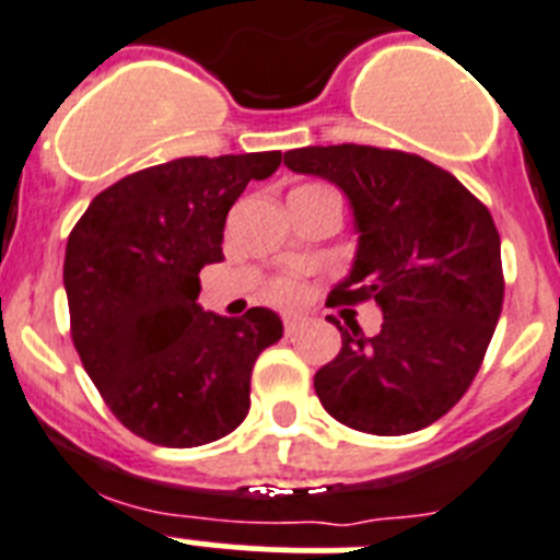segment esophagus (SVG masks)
Wrapping results in <instances>:
<instances>
[{
  "label": "esophagus",
  "mask_w": 560,
  "mask_h": 560,
  "mask_svg": "<svg viewBox=\"0 0 560 560\" xmlns=\"http://www.w3.org/2000/svg\"><path fill=\"white\" fill-rule=\"evenodd\" d=\"M304 323H306V317H301V315H287V317H284V331H287V337H292V334L301 331V328H304Z\"/></svg>",
  "instance_id": "obj_1"
}]
</instances>
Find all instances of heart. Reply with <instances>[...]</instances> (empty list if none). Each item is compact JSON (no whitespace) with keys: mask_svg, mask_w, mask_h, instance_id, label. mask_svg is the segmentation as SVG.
I'll use <instances>...</instances> for the list:
<instances>
[{"mask_svg":"<svg viewBox=\"0 0 560 560\" xmlns=\"http://www.w3.org/2000/svg\"><path fill=\"white\" fill-rule=\"evenodd\" d=\"M292 295H295V287H292L290 281H279V284L273 287V298H279V301H290Z\"/></svg>","mask_w":560,"mask_h":560,"instance_id":"1","label":"heart"}]
</instances>
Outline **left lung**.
Masks as SVG:
<instances>
[{
	"mask_svg": "<svg viewBox=\"0 0 560 560\" xmlns=\"http://www.w3.org/2000/svg\"><path fill=\"white\" fill-rule=\"evenodd\" d=\"M295 174L345 192L359 234L351 273L328 304L375 301L381 331L339 326L337 359L315 373L323 409L375 436L420 431L472 384L503 310L500 234L489 209L453 174L375 145H306L284 154Z\"/></svg>",
	"mask_w": 560,
	"mask_h": 560,
	"instance_id": "obj_1",
	"label": "left lung"
}]
</instances>
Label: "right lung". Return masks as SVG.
Returning a JSON list of instances; mask_svg holds the SVG:
<instances>
[{
  "label": "right lung",
  "mask_w": 560,
  "mask_h": 560,
  "mask_svg": "<svg viewBox=\"0 0 560 560\" xmlns=\"http://www.w3.org/2000/svg\"><path fill=\"white\" fill-rule=\"evenodd\" d=\"M279 165V151L162 162L98 192L68 234L77 353L109 411L154 445L232 433L250 409L256 357L284 334L265 306L243 317L198 306V273L223 259L229 209Z\"/></svg>",
  "instance_id": "add662e5"
}]
</instances>
